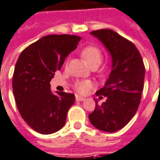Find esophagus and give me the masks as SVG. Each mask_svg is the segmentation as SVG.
Returning <instances> with one entry per match:
<instances>
[{"mask_svg": "<svg viewBox=\"0 0 160 160\" xmlns=\"http://www.w3.org/2000/svg\"><path fill=\"white\" fill-rule=\"evenodd\" d=\"M76 100L77 101H83V100H85V98H83V97H80V96L79 95H76Z\"/></svg>", "mask_w": 160, "mask_h": 160, "instance_id": "esophagus-1", "label": "esophagus"}]
</instances>
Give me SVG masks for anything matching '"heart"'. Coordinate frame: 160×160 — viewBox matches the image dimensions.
Masks as SVG:
<instances>
[{"label": "heart", "instance_id": "b5f03b06", "mask_svg": "<svg viewBox=\"0 0 160 160\" xmlns=\"http://www.w3.org/2000/svg\"><path fill=\"white\" fill-rule=\"evenodd\" d=\"M81 56L86 61V63L90 68H97L101 63L103 59V54L101 50L97 48L96 46H88L84 48L80 52ZM92 84L90 81L83 80V81H78L74 85V89L79 93L84 94L88 91V89L91 88Z\"/></svg>", "mask_w": 160, "mask_h": 160}]
</instances>
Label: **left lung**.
Masks as SVG:
<instances>
[{"instance_id":"1","label":"left lung","mask_w":160,"mask_h":160,"mask_svg":"<svg viewBox=\"0 0 160 160\" xmlns=\"http://www.w3.org/2000/svg\"><path fill=\"white\" fill-rule=\"evenodd\" d=\"M97 38L111 55L112 69L102 88L96 92L99 104L88 115L92 125L107 132H114L127 126L134 116L140 103L144 88L145 66L142 57L133 43L111 29L90 33Z\"/></svg>"}]
</instances>
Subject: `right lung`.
<instances>
[{
  "label": "right lung",
  "mask_w": 160,
  "mask_h": 160,
  "mask_svg": "<svg viewBox=\"0 0 160 160\" xmlns=\"http://www.w3.org/2000/svg\"><path fill=\"white\" fill-rule=\"evenodd\" d=\"M80 39L69 34L47 35L28 46L18 58L12 82L14 99L22 119L39 133L61 130L75 101L72 93L52 92L50 81Z\"/></svg>",
  "instance_id": "right-lung-1"
}]
</instances>
